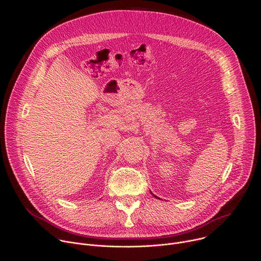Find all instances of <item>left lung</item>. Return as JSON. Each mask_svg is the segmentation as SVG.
I'll use <instances>...</instances> for the list:
<instances>
[{"instance_id": "8db88e82", "label": "left lung", "mask_w": 261, "mask_h": 261, "mask_svg": "<svg viewBox=\"0 0 261 261\" xmlns=\"http://www.w3.org/2000/svg\"><path fill=\"white\" fill-rule=\"evenodd\" d=\"M154 196H155V195H154ZM155 197H157V196H155ZM157 198H158V197H157Z\"/></svg>"}]
</instances>
